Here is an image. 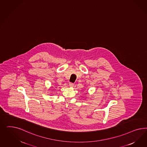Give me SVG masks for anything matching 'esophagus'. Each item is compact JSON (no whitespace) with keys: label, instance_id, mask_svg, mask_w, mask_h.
I'll return each instance as SVG.
<instances>
[{"label":"esophagus","instance_id":"1","mask_svg":"<svg viewBox=\"0 0 147 147\" xmlns=\"http://www.w3.org/2000/svg\"><path fill=\"white\" fill-rule=\"evenodd\" d=\"M69 87H73L74 86V84H73V83H69Z\"/></svg>","mask_w":147,"mask_h":147}]
</instances>
